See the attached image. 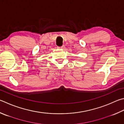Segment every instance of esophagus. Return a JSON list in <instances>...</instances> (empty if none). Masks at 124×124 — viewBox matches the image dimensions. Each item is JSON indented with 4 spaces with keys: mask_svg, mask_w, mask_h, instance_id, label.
<instances>
[{
    "mask_svg": "<svg viewBox=\"0 0 124 124\" xmlns=\"http://www.w3.org/2000/svg\"><path fill=\"white\" fill-rule=\"evenodd\" d=\"M58 48L61 49H64L65 48V46H61V47H58Z\"/></svg>",
    "mask_w": 124,
    "mask_h": 124,
    "instance_id": "1",
    "label": "esophagus"
}]
</instances>
